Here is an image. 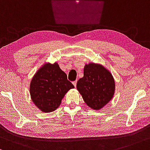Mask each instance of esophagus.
Returning a JSON list of instances; mask_svg holds the SVG:
<instances>
[{
	"label": "esophagus",
	"mask_w": 150,
	"mask_h": 150,
	"mask_svg": "<svg viewBox=\"0 0 150 150\" xmlns=\"http://www.w3.org/2000/svg\"><path fill=\"white\" fill-rule=\"evenodd\" d=\"M76 83H77V81H73V84L75 87L76 86Z\"/></svg>",
	"instance_id": "34e87169"
}]
</instances>
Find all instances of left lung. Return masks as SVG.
I'll list each match as a JSON object with an SVG mask.
<instances>
[{
    "mask_svg": "<svg viewBox=\"0 0 150 150\" xmlns=\"http://www.w3.org/2000/svg\"><path fill=\"white\" fill-rule=\"evenodd\" d=\"M115 81L110 72L102 65L86 64L83 77L77 81L76 88L86 105L100 110L109 103L115 93Z\"/></svg>",
    "mask_w": 150,
    "mask_h": 150,
    "instance_id": "1",
    "label": "left lung"
}]
</instances>
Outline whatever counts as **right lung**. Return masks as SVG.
<instances>
[{
    "instance_id": "add662e5",
    "label": "right lung",
    "mask_w": 150,
    "mask_h": 150,
    "mask_svg": "<svg viewBox=\"0 0 150 150\" xmlns=\"http://www.w3.org/2000/svg\"><path fill=\"white\" fill-rule=\"evenodd\" d=\"M74 88L57 62L45 63L32 79L30 93L35 105L42 112H52L60 105L68 91Z\"/></svg>"
}]
</instances>
